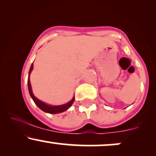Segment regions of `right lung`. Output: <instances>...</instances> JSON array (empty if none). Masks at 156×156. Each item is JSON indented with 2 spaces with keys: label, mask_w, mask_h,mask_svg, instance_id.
<instances>
[{
  "label": "right lung",
  "mask_w": 156,
  "mask_h": 156,
  "mask_svg": "<svg viewBox=\"0 0 156 156\" xmlns=\"http://www.w3.org/2000/svg\"><path fill=\"white\" fill-rule=\"evenodd\" d=\"M33 67H34V64H32L31 66V68H30L29 73H28V91H29L30 95H31L32 99H33V101H34V103L37 104V106H38L40 109H42V111H44V112L49 113V114H58V113L63 112H64V111L67 110V109L73 105V102H74V101H75V98H73L72 99V101H70L69 103H66V104H64L62 105H55V106H53V105H49L45 104V103H43V102L40 101L39 100L37 99V98H36L34 95L33 92H32L31 82H30V79H29L30 73H31L32 69H33Z\"/></svg>",
  "instance_id": "add662e5"
}]
</instances>
